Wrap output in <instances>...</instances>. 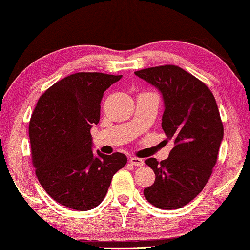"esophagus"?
Instances as JSON below:
<instances>
[{
  "instance_id": "1",
  "label": "esophagus",
  "mask_w": 250,
  "mask_h": 250,
  "mask_svg": "<svg viewBox=\"0 0 250 250\" xmlns=\"http://www.w3.org/2000/svg\"><path fill=\"white\" fill-rule=\"evenodd\" d=\"M129 162H131L133 165H135V167H142V165L145 164V161L139 157H131L129 158Z\"/></svg>"
}]
</instances>
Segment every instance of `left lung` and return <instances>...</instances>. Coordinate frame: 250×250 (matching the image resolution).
Instances as JSON below:
<instances>
[{"instance_id":"obj_1","label":"left lung","mask_w":250,"mask_h":250,"mask_svg":"<svg viewBox=\"0 0 250 250\" xmlns=\"http://www.w3.org/2000/svg\"><path fill=\"white\" fill-rule=\"evenodd\" d=\"M134 73L163 95L162 128L174 142L167 160L145 161L156 178L144 195L156 208H183L202 192L217 162L224 127L215 96L206 83L177 65Z\"/></svg>"}]
</instances>
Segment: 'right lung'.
<instances>
[{"label": "right lung", "mask_w": 250, "mask_h": 250, "mask_svg": "<svg viewBox=\"0 0 250 250\" xmlns=\"http://www.w3.org/2000/svg\"><path fill=\"white\" fill-rule=\"evenodd\" d=\"M122 76L78 72L49 87L28 126L32 163L39 183L62 206L87 211L99 206L113 174L125 167L122 153L92 151L93 124L100 121L103 93Z\"/></svg>", "instance_id": "right-lung-1"}]
</instances>
